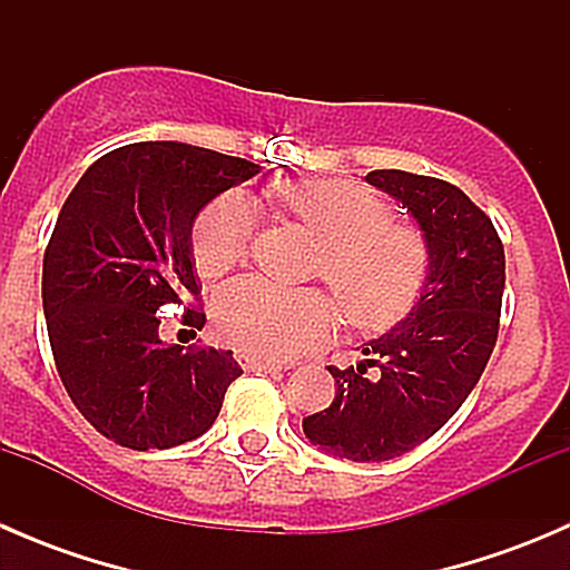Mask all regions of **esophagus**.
I'll list each match as a JSON object with an SVG mask.
<instances>
[{
	"label": "esophagus",
	"mask_w": 570,
	"mask_h": 570,
	"mask_svg": "<svg viewBox=\"0 0 570 570\" xmlns=\"http://www.w3.org/2000/svg\"><path fill=\"white\" fill-rule=\"evenodd\" d=\"M239 366L248 372H281V370H289L286 364H281V361H269V358H262V355H250V353H239L237 355Z\"/></svg>",
	"instance_id": "34e87169"
}]
</instances>
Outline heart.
Returning a JSON list of instances; mask_svg holds the SVG:
<instances>
[{
  "label": "heart",
  "mask_w": 570,
  "mask_h": 570,
  "mask_svg": "<svg viewBox=\"0 0 570 570\" xmlns=\"http://www.w3.org/2000/svg\"><path fill=\"white\" fill-rule=\"evenodd\" d=\"M275 206L320 243L317 278L331 286L355 331H386L413 308L430 273L422 234L392 220L377 195L333 178H286L269 187ZM256 212L239 193L212 200L193 226L195 267L206 278L248 258ZM226 342L262 358H292L336 331V303L320 289H281L262 278L223 286L212 303Z\"/></svg>",
  "instance_id": "obj_1"
}]
</instances>
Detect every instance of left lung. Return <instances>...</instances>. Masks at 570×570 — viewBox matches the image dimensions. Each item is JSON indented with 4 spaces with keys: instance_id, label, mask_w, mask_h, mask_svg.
Masks as SVG:
<instances>
[{
    "instance_id": "left-lung-1",
    "label": "left lung",
    "mask_w": 570,
    "mask_h": 570,
    "mask_svg": "<svg viewBox=\"0 0 570 570\" xmlns=\"http://www.w3.org/2000/svg\"><path fill=\"white\" fill-rule=\"evenodd\" d=\"M366 181L416 217L430 250L422 297L350 370L327 366L336 396L303 433L347 461H392L439 433L485 372L499 336L504 245L491 217L444 178L372 170Z\"/></svg>"
}]
</instances>
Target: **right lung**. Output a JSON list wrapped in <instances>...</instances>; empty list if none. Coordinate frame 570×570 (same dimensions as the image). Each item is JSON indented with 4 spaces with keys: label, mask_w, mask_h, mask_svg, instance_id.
Wrapping results in <instances>:
<instances>
[{
    "label": "right lung",
    "mask_w": 570,
    "mask_h": 570,
    "mask_svg": "<svg viewBox=\"0 0 570 570\" xmlns=\"http://www.w3.org/2000/svg\"><path fill=\"white\" fill-rule=\"evenodd\" d=\"M258 165L187 142H131L96 159L43 253L51 355L77 411L126 450H170L215 424L243 375L232 350L159 338V308L200 301L193 220ZM198 327L200 308L184 312Z\"/></svg>",
    "instance_id": "right-lung-1"
}]
</instances>
